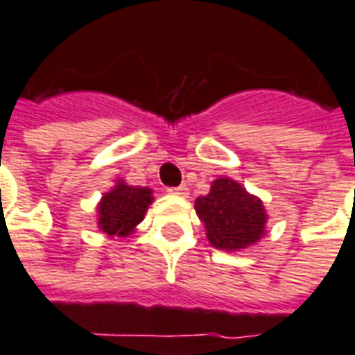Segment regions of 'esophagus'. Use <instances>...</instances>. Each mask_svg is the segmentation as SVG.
I'll return each instance as SVG.
<instances>
[{
  "label": "esophagus",
  "mask_w": 355,
  "mask_h": 355,
  "mask_svg": "<svg viewBox=\"0 0 355 355\" xmlns=\"http://www.w3.org/2000/svg\"><path fill=\"white\" fill-rule=\"evenodd\" d=\"M168 193L175 194V196H187L189 187H187V185H180V187H170V189H168Z\"/></svg>",
  "instance_id": "esophagus-1"
}]
</instances>
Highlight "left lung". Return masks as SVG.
Here are the masks:
<instances>
[{"label": "left lung", "mask_w": 355, "mask_h": 355, "mask_svg": "<svg viewBox=\"0 0 355 355\" xmlns=\"http://www.w3.org/2000/svg\"><path fill=\"white\" fill-rule=\"evenodd\" d=\"M194 209L215 249H245L266 234L268 215L262 200L247 193L230 178L213 181L209 194L196 198Z\"/></svg>", "instance_id": "left-lung-1"}]
</instances>
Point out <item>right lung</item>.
Listing matches in <instances>:
<instances>
[{"mask_svg":"<svg viewBox=\"0 0 355 355\" xmlns=\"http://www.w3.org/2000/svg\"><path fill=\"white\" fill-rule=\"evenodd\" d=\"M151 193L153 191L148 187H132L121 180L117 181L116 187L98 202V230L110 238H127L142 223L146 209L153 202Z\"/></svg>","mask_w":355,"mask_h":355,"instance_id":"obj_1","label":"right lung"}]
</instances>
